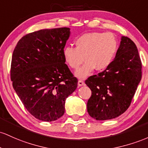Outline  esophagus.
Here are the masks:
<instances>
[{
    "instance_id": "esophagus-1",
    "label": "esophagus",
    "mask_w": 148,
    "mask_h": 148,
    "mask_svg": "<svg viewBox=\"0 0 148 148\" xmlns=\"http://www.w3.org/2000/svg\"><path fill=\"white\" fill-rule=\"evenodd\" d=\"M77 84H78L79 87H81V86L84 85V82L82 80V79H79L78 82H77Z\"/></svg>"
}]
</instances>
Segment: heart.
<instances>
[{
  "label": "heart",
  "instance_id": "b5f03b06",
  "mask_svg": "<svg viewBox=\"0 0 148 148\" xmlns=\"http://www.w3.org/2000/svg\"><path fill=\"white\" fill-rule=\"evenodd\" d=\"M75 47L67 46L63 50L64 61L73 70L79 69L81 64H85L76 72L80 78L87 77L96 69L102 71L112 64L119 42L117 38L111 33L89 32L79 36L75 41Z\"/></svg>",
  "mask_w": 148,
  "mask_h": 148
}]
</instances>
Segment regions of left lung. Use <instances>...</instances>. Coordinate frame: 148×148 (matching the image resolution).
<instances>
[{"label": "left lung", "mask_w": 148, "mask_h": 148, "mask_svg": "<svg viewBox=\"0 0 148 148\" xmlns=\"http://www.w3.org/2000/svg\"><path fill=\"white\" fill-rule=\"evenodd\" d=\"M142 77V63L135 43L122 36L115 58L108 69L85 80L92 95L87 112L96 120L115 118L131 105Z\"/></svg>", "instance_id": "8db88e82"}]
</instances>
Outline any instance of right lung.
<instances>
[{"label":"right lung","mask_w":148,"mask_h":148,"mask_svg":"<svg viewBox=\"0 0 148 148\" xmlns=\"http://www.w3.org/2000/svg\"><path fill=\"white\" fill-rule=\"evenodd\" d=\"M69 36L66 27L40 30L23 36L13 52V88L26 110L40 120L60 118L66 98L77 87L63 56Z\"/></svg>","instance_id":"obj_1"}]
</instances>
